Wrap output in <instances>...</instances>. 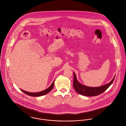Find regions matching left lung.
Returning <instances> with one entry per match:
<instances>
[{
    "label": "left lung",
    "mask_w": 126,
    "mask_h": 126,
    "mask_svg": "<svg viewBox=\"0 0 126 126\" xmlns=\"http://www.w3.org/2000/svg\"><path fill=\"white\" fill-rule=\"evenodd\" d=\"M74 76L73 87L75 90L79 94L89 97L98 96L105 92L111 85L115 77V76L113 79L109 83L105 85L99 87H93L87 86L81 84L77 80V77L75 73H74Z\"/></svg>",
    "instance_id": "1"
}]
</instances>
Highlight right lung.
Instances as JSON below:
<instances>
[{"mask_svg":"<svg viewBox=\"0 0 126 126\" xmlns=\"http://www.w3.org/2000/svg\"><path fill=\"white\" fill-rule=\"evenodd\" d=\"M54 80H53V82L52 83V84H51V85L47 88V89L41 91V92H36V93H31V92H27L25 91L24 90H23L22 89H20V90L23 92V93H24L25 94H26V95H28L29 96H32V97H39V96H42L43 95H45L47 94L48 93H49L53 88V86H54Z\"/></svg>","mask_w":126,"mask_h":126,"instance_id":"obj_1","label":"right lung"}]
</instances>
